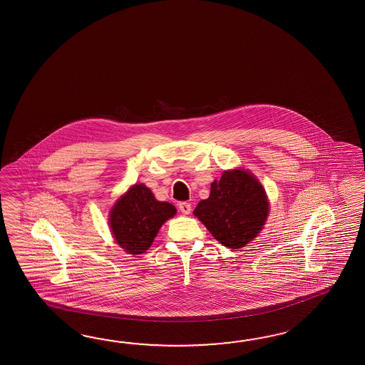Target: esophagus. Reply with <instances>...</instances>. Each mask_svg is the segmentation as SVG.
<instances>
[{
	"label": "esophagus",
	"mask_w": 365,
	"mask_h": 365,
	"mask_svg": "<svg viewBox=\"0 0 365 365\" xmlns=\"http://www.w3.org/2000/svg\"><path fill=\"white\" fill-rule=\"evenodd\" d=\"M178 209H180V212H182V214H190V212H192V206H190V204H187V202H180L178 204Z\"/></svg>",
	"instance_id": "esophagus-1"
}]
</instances>
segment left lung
I'll list each match as a JSON object with an SVG mask.
<instances>
[{
  "label": "left lung",
  "mask_w": 365,
  "mask_h": 365,
  "mask_svg": "<svg viewBox=\"0 0 365 365\" xmlns=\"http://www.w3.org/2000/svg\"><path fill=\"white\" fill-rule=\"evenodd\" d=\"M195 217L220 245L242 248L263 229L268 201L260 182L246 170H226L215 180L207 200L198 202Z\"/></svg>",
  "instance_id": "left-lung-1"
}]
</instances>
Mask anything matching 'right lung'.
<instances>
[{
  "label": "right lung",
  "instance_id": "add662e5",
  "mask_svg": "<svg viewBox=\"0 0 365 365\" xmlns=\"http://www.w3.org/2000/svg\"><path fill=\"white\" fill-rule=\"evenodd\" d=\"M176 214L170 202H160L143 184L128 189L110 212V227L117 243L128 254H143L153 245L161 225Z\"/></svg>",
  "mask_w": 365,
  "mask_h": 365
}]
</instances>
